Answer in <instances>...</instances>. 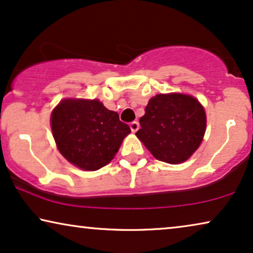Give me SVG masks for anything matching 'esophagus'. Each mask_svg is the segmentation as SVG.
I'll return each mask as SVG.
<instances>
[{
	"label": "esophagus",
	"instance_id": "obj_1",
	"mask_svg": "<svg viewBox=\"0 0 253 253\" xmlns=\"http://www.w3.org/2000/svg\"><path fill=\"white\" fill-rule=\"evenodd\" d=\"M130 129L132 132H136V131L139 129V123L137 122V121H133V122L130 123Z\"/></svg>",
	"mask_w": 253,
	"mask_h": 253
}]
</instances>
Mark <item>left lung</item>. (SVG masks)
Instances as JSON below:
<instances>
[{"mask_svg": "<svg viewBox=\"0 0 253 253\" xmlns=\"http://www.w3.org/2000/svg\"><path fill=\"white\" fill-rule=\"evenodd\" d=\"M139 123L136 136L153 157L177 165L188 160L202 144L206 114L191 95L158 94L148 101Z\"/></svg>", "mask_w": 253, "mask_h": 253, "instance_id": "1", "label": "left lung"}]
</instances>
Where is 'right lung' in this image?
Instances as JSON below:
<instances>
[{"mask_svg": "<svg viewBox=\"0 0 253 253\" xmlns=\"http://www.w3.org/2000/svg\"><path fill=\"white\" fill-rule=\"evenodd\" d=\"M50 124L61 154L84 170H98L109 164L131 132L119 114L99 100H62L51 113Z\"/></svg>", "mask_w": 253, "mask_h": 253, "instance_id": "right-lung-1", "label": "right lung"}]
</instances>
